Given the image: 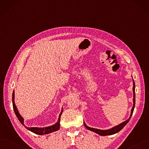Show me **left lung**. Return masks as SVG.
<instances>
[{
  "instance_id": "1",
  "label": "left lung",
  "mask_w": 149,
  "mask_h": 149,
  "mask_svg": "<svg viewBox=\"0 0 149 149\" xmlns=\"http://www.w3.org/2000/svg\"><path fill=\"white\" fill-rule=\"evenodd\" d=\"M133 106L132 107L131 109V115H130V117L127 120L125 121L124 122L120 123V125H117V126H114L113 128H111V129H109L107 130H98V129H96V128H90L88 127V126H86V125L85 124V123L84 122V125L85 126V128L88 130H89L90 131H92L93 132H95V133L100 134L101 136H107V135H112V134H114L115 133H118L121 130H122L124 127L128 123V122L130 121L132 115H133V111H134V106H135V83H134V81L133 80Z\"/></svg>"
}]
</instances>
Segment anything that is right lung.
Returning a JSON list of instances; mask_svg holds the SVG:
<instances>
[{
	"instance_id": "add662e5",
	"label": "right lung",
	"mask_w": 149,
	"mask_h": 149,
	"mask_svg": "<svg viewBox=\"0 0 149 149\" xmlns=\"http://www.w3.org/2000/svg\"><path fill=\"white\" fill-rule=\"evenodd\" d=\"M15 92L13 91V94H12V103H13V110L15 111V113L16 115V117L18 118V120H19V122H21V123L23 125L24 127L27 129L28 130L32 131V133H34L35 134H39V135H43V134H49L50 133H52L53 131H56L57 130H58L59 129V122H60V117H61V115L62 114L63 112V109L61 111V112L59 114V118L58 120V122L56 123H55L54 125L50 126H48V127H45V128H36V127H32V128H29V127H27V126H25V125H24V119L23 118L20 114L19 113V112L18 111V109L16 108V106H15V101H14V98H15Z\"/></svg>"
}]
</instances>
